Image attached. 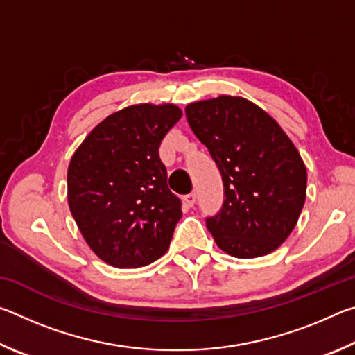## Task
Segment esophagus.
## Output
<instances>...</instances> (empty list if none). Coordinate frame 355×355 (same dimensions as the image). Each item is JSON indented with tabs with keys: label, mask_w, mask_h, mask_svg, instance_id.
<instances>
[{
	"label": "esophagus",
	"mask_w": 355,
	"mask_h": 355,
	"mask_svg": "<svg viewBox=\"0 0 355 355\" xmlns=\"http://www.w3.org/2000/svg\"><path fill=\"white\" fill-rule=\"evenodd\" d=\"M183 203H184V207H188V208L194 207V203H196V194H194V192H191V194L184 196Z\"/></svg>",
	"instance_id": "1"
}]
</instances>
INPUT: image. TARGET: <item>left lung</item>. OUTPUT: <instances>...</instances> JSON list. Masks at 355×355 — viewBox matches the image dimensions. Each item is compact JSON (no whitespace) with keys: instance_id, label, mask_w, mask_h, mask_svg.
Returning a JSON list of instances; mask_svg holds the SVG:
<instances>
[{"instance_id":"left-lung-1","label":"left lung","mask_w":355,"mask_h":355,"mask_svg":"<svg viewBox=\"0 0 355 355\" xmlns=\"http://www.w3.org/2000/svg\"><path fill=\"white\" fill-rule=\"evenodd\" d=\"M186 117L224 182L220 211L207 219L216 244L236 258L274 252L290 236L307 196V169L280 125L252 101L220 95Z\"/></svg>"}]
</instances>
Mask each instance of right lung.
Masks as SVG:
<instances>
[{
	"label": "right lung",
	"instance_id": "obj_1",
	"mask_svg": "<svg viewBox=\"0 0 355 355\" xmlns=\"http://www.w3.org/2000/svg\"><path fill=\"white\" fill-rule=\"evenodd\" d=\"M182 114L172 103L127 106L71 156L70 213L94 254L114 268L146 266L169 249L182 203L167 188L158 148Z\"/></svg>",
	"mask_w": 355,
	"mask_h": 355
}]
</instances>
